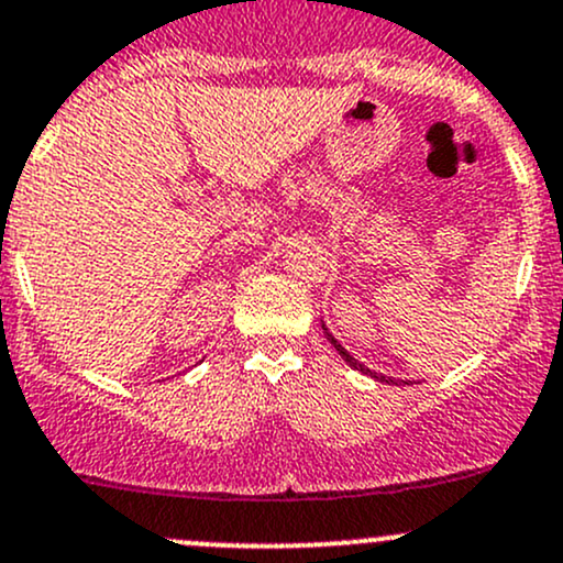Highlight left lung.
<instances>
[{
    "instance_id": "left-lung-1",
    "label": "left lung",
    "mask_w": 563,
    "mask_h": 563,
    "mask_svg": "<svg viewBox=\"0 0 563 563\" xmlns=\"http://www.w3.org/2000/svg\"><path fill=\"white\" fill-rule=\"evenodd\" d=\"M321 329H323V334H327V340L331 342V345H334V351H336V353H340V356H342V361H345V364H347V366H353V369H356V372H361V375H369V377H375V380H380V383H396V380H394V377H386V375H380V372H372V369H369V366H364V364H361V361H358V358H353V356H351V353H347V351H345V347H342V345H340V342H336V336H334V334H331V331L327 329V323H323V321H321ZM399 383H407V386H410V380H399Z\"/></svg>"
}]
</instances>
